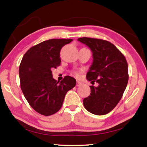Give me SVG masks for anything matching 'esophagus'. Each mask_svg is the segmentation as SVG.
I'll list each match as a JSON object with an SVG mask.
<instances>
[{
  "label": "esophagus",
  "mask_w": 147,
  "mask_h": 147,
  "mask_svg": "<svg viewBox=\"0 0 147 147\" xmlns=\"http://www.w3.org/2000/svg\"><path fill=\"white\" fill-rule=\"evenodd\" d=\"M83 84H84V83H83V82H82L77 81V82H76V86H77V87H80V86H82Z\"/></svg>",
  "instance_id": "esophagus-1"
}]
</instances>
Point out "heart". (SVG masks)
<instances>
[{
  "instance_id": "obj_1",
  "label": "heart",
  "mask_w": 147,
  "mask_h": 147,
  "mask_svg": "<svg viewBox=\"0 0 147 147\" xmlns=\"http://www.w3.org/2000/svg\"><path fill=\"white\" fill-rule=\"evenodd\" d=\"M73 73H74V74H75V75H76V76H79V74H80V73H79V72H78V71H74V72H73Z\"/></svg>"
}]
</instances>
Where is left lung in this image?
<instances>
[{
    "label": "left lung",
    "instance_id": "left-lung-1",
    "mask_svg": "<svg viewBox=\"0 0 147 147\" xmlns=\"http://www.w3.org/2000/svg\"><path fill=\"white\" fill-rule=\"evenodd\" d=\"M78 41L88 46L93 54L86 78L98 84L97 87L90 86V95L84 99V106L94 115H105L117 106L125 91L128 81L127 61L110 42L90 38Z\"/></svg>",
    "mask_w": 147,
    "mask_h": 147
}]
</instances>
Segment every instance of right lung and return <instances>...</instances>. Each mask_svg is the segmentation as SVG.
<instances>
[{"label":"right lung","instance_id":"right-lung-1","mask_svg":"<svg viewBox=\"0 0 147 147\" xmlns=\"http://www.w3.org/2000/svg\"><path fill=\"white\" fill-rule=\"evenodd\" d=\"M73 39H51L32 47L19 66L21 88L30 105L43 115H53L61 108L65 96L76 86L69 76L60 82L53 77L52 69L60 65L59 52Z\"/></svg>","mask_w":147,"mask_h":147}]
</instances>
